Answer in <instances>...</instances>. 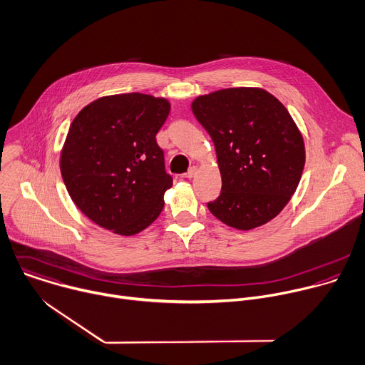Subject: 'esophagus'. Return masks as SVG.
I'll return each instance as SVG.
<instances>
[{
  "label": "esophagus",
  "instance_id": "obj_1",
  "mask_svg": "<svg viewBox=\"0 0 365 365\" xmlns=\"http://www.w3.org/2000/svg\"><path fill=\"white\" fill-rule=\"evenodd\" d=\"M195 175H197V168H195V167H191V168L188 170V173H187V174H185L184 177H185V178H190V180H191V178H194Z\"/></svg>",
  "mask_w": 365,
  "mask_h": 365
}]
</instances>
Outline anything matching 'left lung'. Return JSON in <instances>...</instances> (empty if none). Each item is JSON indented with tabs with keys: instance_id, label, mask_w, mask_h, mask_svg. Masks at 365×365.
<instances>
[{
	"instance_id": "obj_1",
	"label": "left lung",
	"mask_w": 365,
	"mask_h": 365,
	"mask_svg": "<svg viewBox=\"0 0 365 365\" xmlns=\"http://www.w3.org/2000/svg\"><path fill=\"white\" fill-rule=\"evenodd\" d=\"M191 109L214 142L222 192L207 204L237 230L269 223L295 194L305 167L304 136L287 109L262 88L197 96Z\"/></svg>"
}]
</instances>
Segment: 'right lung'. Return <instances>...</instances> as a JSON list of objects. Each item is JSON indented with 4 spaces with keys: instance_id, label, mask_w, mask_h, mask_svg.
<instances>
[{
    "instance_id": "obj_1",
    "label": "right lung",
    "mask_w": 365,
    "mask_h": 365,
    "mask_svg": "<svg viewBox=\"0 0 365 365\" xmlns=\"http://www.w3.org/2000/svg\"><path fill=\"white\" fill-rule=\"evenodd\" d=\"M164 98H99L73 119L60 154L70 198L98 226L133 236L153 225L173 187L155 135L168 118Z\"/></svg>"
}]
</instances>
